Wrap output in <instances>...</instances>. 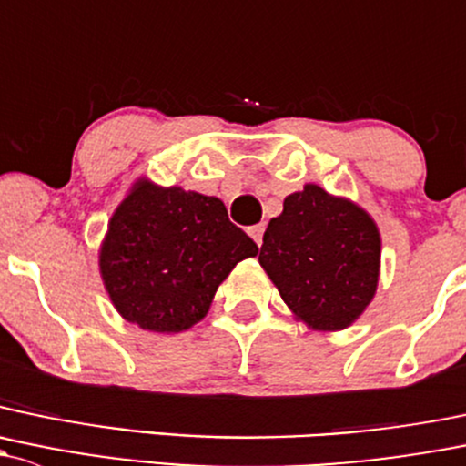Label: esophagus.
Here are the masks:
<instances>
[{
    "label": "esophagus",
    "instance_id": "obj_1",
    "mask_svg": "<svg viewBox=\"0 0 466 466\" xmlns=\"http://www.w3.org/2000/svg\"><path fill=\"white\" fill-rule=\"evenodd\" d=\"M263 232H266V228H263V223L252 225V228H248V234H249V237L254 238V243H257V246H261V241H263Z\"/></svg>",
    "mask_w": 466,
    "mask_h": 466
}]
</instances>
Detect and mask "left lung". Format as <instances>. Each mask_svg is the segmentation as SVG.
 <instances>
[{"label": "left lung", "mask_w": 466, "mask_h": 466, "mask_svg": "<svg viewBox=\"0 0 466 466\" xmlns=\"http://www.w3.org/2000/svg\"><path fill=\"white\" fill-rule=\"evenodd\" d=\"M380 252V229L360 205L308 183L268 223L258 263L297 319L344 330L373 301Z\"/></svg>", "instance_id": "8db88e82"}]
</instances>
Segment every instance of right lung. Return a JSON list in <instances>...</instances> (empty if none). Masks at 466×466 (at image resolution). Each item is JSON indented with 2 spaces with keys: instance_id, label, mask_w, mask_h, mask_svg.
I'll list each match as a JSON object with an SVG mask.
<instances>
[{
  "instance_id": "add662e5",
  "label": "right lung",
  "mask_w": 466,
  "mask_h": 466,
  "mask_svg": "<svg viewBox=\"0 0 466 466\" xmlns=\"http://www.w3.org/2000/svg\"><path fill=\"white\" fill-rule=\"evenodd\" d=\"M257 252L217 196L140 178L109 220L100 274L127 321L180 332L208 315L225 277Z\"/></svg>"
}]
</instances>
